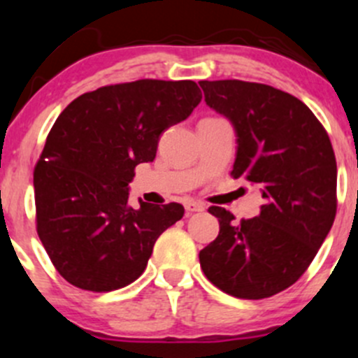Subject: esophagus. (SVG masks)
Instances as JSON below:
<instances>
[{
	"label": "esophagus",
	"mask_w": 358,
	"mask_h": 358,
	"mask_svg": "<svg viewBox=\"0 0 358 358\" xmlns=\"http://www.w3.org/2000/svg\"><path fill=\"white\" fill-rule=\"evenodd\" d=\"M185 209H187V213H199V211H204L206 206H204V202L190 199L185 202Z\"/></svg>",
	"instance_id": "esophagus-1"
}]
</instances>
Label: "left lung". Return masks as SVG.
I'll list each match as a JSON object with an SVG mask.
<instances>
[{"label":"left lung","instance_id":"obj_1","mask_svg":"<svg viewBox=\"0 0 358 358\" xmlns=\"http://www.w3.org/2000/svg\"><path fill=\"white\" fill-rule=\"evenodd\" d=\"M204 100L237 135L234 178L262 187L255 218L236 222L211 206L220 234L199 252L209 282L230 296L263 299L292 286L336 216V157L327 131L296 96L262 83L199 81Z\"/></svg>","mask_w":358,"mask_h":358}]
</instances>
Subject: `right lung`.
I'll use <instances>...</instances> for the list:
<instances>
[{"mask_svg": "<svg viewBox=\"0 0 358 358\" xmlns=\"http://www.w3.org/2000/svg\"><path fill=\"white\" fill-rule=\"evenodd\" d=\"M201 99L194 81L138 79L83 93L57 117L34 168L36 230L69 284L106 292L142 275L157 237L185 209L143 201L133 209L128 183Z\"/></svg>", "mask_w": 358, "mask_h": 358, "instance_id": "obj_1", "label": "right lung"}]
</instances>
